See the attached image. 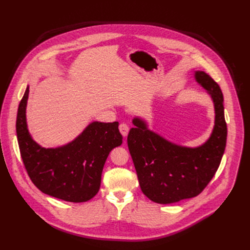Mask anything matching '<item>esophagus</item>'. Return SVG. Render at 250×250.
<instances>
[{
    "mask_svg": "<svg viewBox=\"0 0 250 250\" xmlns=\"http://www.w3.org/2000/svg\"><path fill=\"white\" fill-rule=\"evenodd\" d=\"M119 130H120L121 134L124 137H126L128 135V132H129V126L126 123H121L120 125H119Z\"/></svg>",
    "mask_w": 250,
    "mask_h": 250,
    "instance_id": "esophagus-1",
    "label": "esophagus"
}]
</instances>
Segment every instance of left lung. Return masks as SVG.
<instances>
[{
	"label": "left lung",
	"instance_id": "8db88e82",
	"mask_svg": "<svg viewBox=\"0 0 250 250\" xmlns=\"http://www.w3.org/2000/svg\"><path fill=\"white\" fill-rule=\"evenodd\" d=\"M195 79L210 94L215 104V126L206 144L185 147L166 140L134 118L127 137L142 192L157 204L167 205L197 196L215 176L226 147L227 124L224 98L218 83L204 71Z\"/></svg>",
	"mask_w": 250,
	"mask_h": 250
}]
</instances>
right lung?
<instances>
[{"label":"right lung","mask_w":250,"mask_h":250,"mask_svg":"<svg viewBox=\"0 0 250 250\" xmlns=\"http://www.w3.org/2000/svg\"><path fill=\"white\" fill-rule=\"evenodd\" d=\"M27 86L17 112L16 133L20 154L32 183L42 192L70 203H84L101 186L104 165L110 151L122 145L119 123H90L68 145L44 148L27 129Z\"/></svg>","instance_id":"1"}]
</instances>
